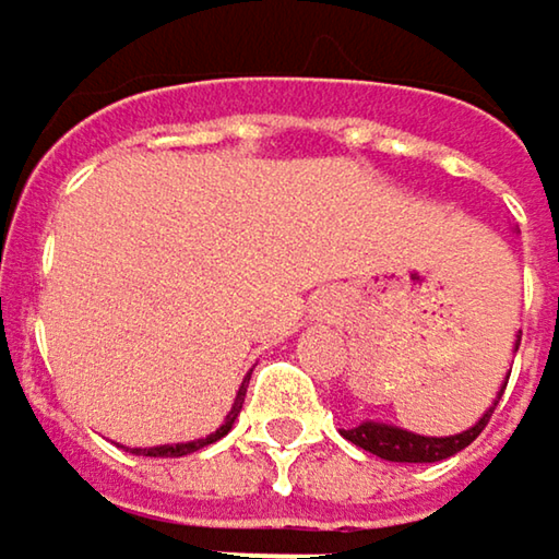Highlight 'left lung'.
<instances>
[{
  "label": "left lung",
  "mask_w": 559,
  "mask_h": 559,
  "mask_svg": "<svg viewBox=\"0 0 559 559\" xmlns=\"http://www.w3.org/2000/svg\"><path fill=\"white\" fill-rule=\"evenodd\" d=\"M518 346H521V336H514V353H518ZM504 385H508V379L502 382V391ZM502 391L496 394L492 407H489L469 430L453 433V437H424V433H411V430H404V427L382 424V420H362V424H356V427H349V430H340V433H343L349 443H356L359 450L376 453V456H382V460H389V463H440V460L456 456L460 450H466V447L483 433V427L489 424V417H492V411H496Z\"/></svg>",
  "instance_id": "1"
}]
</instances>
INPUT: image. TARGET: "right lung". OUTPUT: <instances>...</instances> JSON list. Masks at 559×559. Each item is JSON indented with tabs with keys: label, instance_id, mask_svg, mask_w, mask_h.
<instances>
[{
	"label": "right lung",
	"instance_id": "1",
	"mask_svg": "<svg viewBox=\"0 0 559 559\" xmlns=\"http://www.w3.org/2000/svg\"><path fill=\"white\" fill-rule=\"evenodd\" d=\"M246 385H249V376H246V382L239 385L236 391V401H233V407H229V414H226V420L210 433V437H200V440H187V443H165V447H148V450H135V453H145V456H187V453H197V450H203V447H210V443H216L219 437H226L229 430H233V424H236V417H239V411H242V401H246Z\"/></svg>",
	"mask_w": 559,
	"mask_h": 559
}]
</instances>
